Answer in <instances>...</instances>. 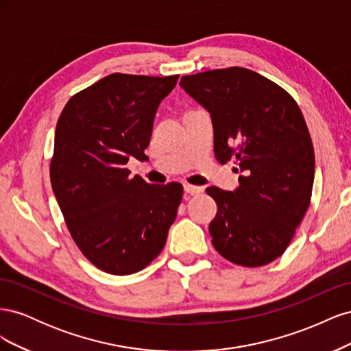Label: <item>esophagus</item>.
<instances>
[{
	"label": "esophagus",
	"mask_w": 351,
	"mask_h": 351,
	"mask_svg": "<svg viewBox=\"0 0 351 351\" xmlns=\"http://www.w3.org/2000/svg\"><path fill=\"white\" fill-rule=\"evenodd\" d=\"M184 192H186L187 195L195 196V195H199V193L202 192V187H199V186H192V184H184Z\"/></svg>",
	"instance_id": "1"
}]
</instances>
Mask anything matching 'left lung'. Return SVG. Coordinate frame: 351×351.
I'll return each instance as SVG.
<instances>
[{"mask_svg": "<svg viewBox=\"0 0 351 351\" xmlns=\"http://www.w3.org/2000/svg\"><path fill=\"white\" fill-rule=\"evenodd\" d=\"M209 114L218 162L236 159L240 186L208 187L218 212L212 244L227 261L256 268L280 258L311 204L315 152L299 105L277 83L243 67L183 76Z\"/></svg>", "mask_w": 351, "mask_h": 351, "instance_id": "8db88e82", "label": "left lung"}]
</instances>
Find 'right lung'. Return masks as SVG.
Returning <instances> with one entry per match:
<instances>
[{"label": "right lung", "instance_id": "add662e5", "mask_svg": "<svg viewBox=\"0 0 351 351\" xmlns=\"http://www.w3.org/2000/svg\"><path fill=\"white\" fill-rule=\"evenodd\" d=\"M178 76L112 73L69 99L51 159V186L80 252L112 275L142 271L161 253L182 204L180 183L130 177L145 159L159 104Z\"/></svg>", "mask_w": 351, "mask_h": 351}]
</instances>
